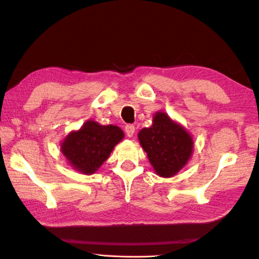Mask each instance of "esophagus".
<instances>
[{"instance_id": "obj_1", "label": "esophagus", "mask_w": 259, "mask_h": 259, "mask_svg": "<svg viewBox=\"0 0 259 259\" xmlns=\"http://www.w3.org/2000/svg\"><path fill=\"white\" fill-rule=\"evenodd\" d=\"M124 130H125V134H126V136H128V137H133V136L135 135L136 128H135L134 124H126L124 126Z\"/></svg>"}]
</instances>
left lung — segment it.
I'll return each instance as SVG.
<instances>
[{
    "mask_svg": "<svg viewBox=\"0 0 259 259\" xmlns=\"http://www.w3.org/2000/svg\"><path fill=\"white\" fill-rule=\"evenodd\" d=\"M138 138L153 168L161 177L176 175L191 157V136L165 113H156L153 125L140 130Z\"/></svg>",
    "mask_w": 259,
    "mask_h": 259,
    "instance_id": "8db88e82",
    "label": "left lung"
}]
</instances>
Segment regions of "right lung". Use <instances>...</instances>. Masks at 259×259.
Segmentation results:
<instances>
[{"label": "right lung", "mask_w": 259, "mask_h": 259, "mask_svg": "<svg viewBox=\"0 0 259 259\" xmlns=\"http://www.w3.org/2000/svg\"><path fill=\"white\" fill-rule=\"evenodd\" d=\"M123 138V131L115 125H100L88 121L78 131L69 134L61 144V151L78 171L91 175L111 154Z\"/></svg>", "instance_id": "1"}]
</instances>
